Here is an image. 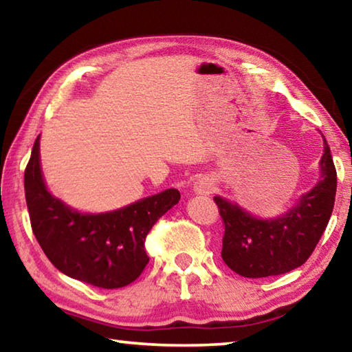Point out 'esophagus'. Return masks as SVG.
I'll return each instance as SVG.
<instances>
[{"label": "esophagus", "instance_id": "1", "mask_svg": "<svg viewBox=\"0 0 352 352\" xmlns=\"http://www.w3.org/2000/svg\"><path fill=\"white\" fill-rule=\"evenodd\" d=\"M212 189H214V182H212V178H210V177H200L197 182H195V186H194V190L197 194H204V195H208V194H211L212 192Z\"/></svg>", "mask_w": 352, "mask_h": 352}]
</instances>
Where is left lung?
I'll use <instances>...</instances> for the list:
<instances>
[{
  "label": "left lung",
  "instance_id": "1",
  "mask_svg": "<svg viewBox=\"0 0 352 352\" xmlns=\"http://www.w3.org/2000/svg\"><path fill=\"white\" fill-rule=\"evenodd\" d=\"M321 180L283 217L261 220L237 205L214 197L225 228L222 259L245 278H267L305 264L317 247L333 210L337 170L324 140Z\"/></svg>",
  "mask_w": 352,
  "mask_h": 352
}]
</instances>
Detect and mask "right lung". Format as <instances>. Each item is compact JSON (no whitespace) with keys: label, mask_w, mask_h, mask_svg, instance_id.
<instances>
[{"label":"right lung","mask_w":352,"mask_h":352,"mask_svg":"<svg viewBox=\"0 0 352 352\" xmlns=\"http://www.w3.org/2000/svg\"><path fill=\"white\" fill-rule=\"evenodd\" d=\"M38 136L25 169L32 233L57 270L100 289H119L138 278L148 262L144 241L155 222L180 200L163 190L122 210L80 214L47 192L40 170Z\"/></svg>","instance_id":"right-lung-1"}]
</instances>
